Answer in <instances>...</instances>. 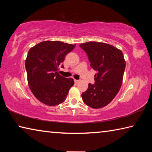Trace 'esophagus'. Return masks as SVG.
<instances>
[{
	"label": "esophagus",
	"mask_w": 152,
	"mask_h": 152,
	"mask_svg": "<svg viewBox=\"0 0 152 152\" xmlns=\"http://www.w3.org/2000/svg\"><path fill=\"white\" fill-rule=\"evenodd\" d=\"M79 82V80H74V82H75V83L76 84H77V83H78V82Z\"/></svg>",
	"instance_id": "1"
}]
</instances>
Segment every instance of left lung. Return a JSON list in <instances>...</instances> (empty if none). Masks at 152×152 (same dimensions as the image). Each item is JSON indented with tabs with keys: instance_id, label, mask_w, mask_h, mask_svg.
Returning <instances> with one entry per match:
<instances>
[{
	"instance_id": "left-lung-1",
	"label": "left lung",
	"mask_w": 152,
	"mask_h": 152,
	"mask_svg": "<svg viewBox=\"0 0 152 152\" xmlns=\"http://www.w3.org/2000/svg\"><path fill=\"white\" fill-rule=\"evenodd\" d=\"M80 47L96 71L94 84H88V89L82 94V101L93 109L102 108L112 101L121 86L125 69L124 56L121 51L104 43L86 42Z\"/></svg>"
}]
</instances>
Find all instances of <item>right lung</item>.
Returning a JSON list of instances; mask_svg holds the SVG:
<instances>
[{"instance_id":"right-lung-1","label":"right lung","mask_w":152,"mask_h":152,"mask_svg":"<svg viewBox=\"0 0 152 152\" xmlns=\"http://www.w3.org/2000/svg\"><path fill=\"white\" fill-rule=\"evenodd\" d=\"M75 47L76 44L45 41L29 50L25 60L28 84L34 96L43 104L56 106L66 100L74 81L60 76L58 67Z\"/></svg>"}]
</instances>
